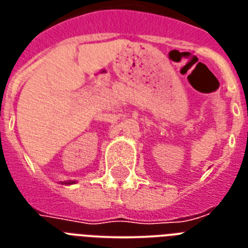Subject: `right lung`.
<instances>
[{"mask_svg": "<svg viewBox=\"0 0 248 248\" xmlns=\"http://www.w3.org/2000/svg\"><path fill=\"white\" fill-rule=\"evenodd\" d=\"M75 183H77V181H67L65 184H75Z\"/></svg>", "mask_w": 248, "mask_h": 248, "instance_id": "obj_1", "label": "right lung"}]
</instances>
